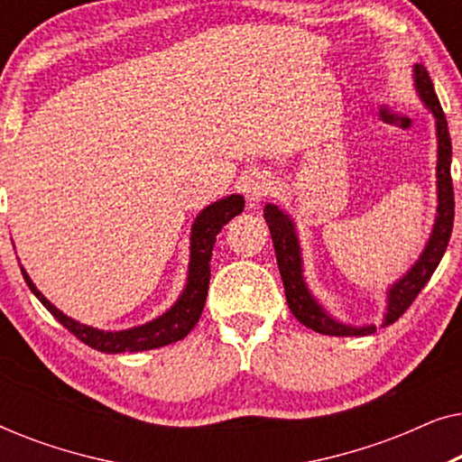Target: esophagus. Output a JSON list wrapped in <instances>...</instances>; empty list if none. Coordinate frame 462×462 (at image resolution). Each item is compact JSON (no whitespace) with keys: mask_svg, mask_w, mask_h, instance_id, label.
<instances>
[{"mask_svg":"<svg viewBox=\"0 0 462 462\" xmlns=\"http://www.w3.org/2000/svg\"><path fill=\"white\" fill-rule=\"evenodd\" d=\"M239 189H242L245 199H248V206L256 208L267 195L273 193L275 182L271 179V174L264 172V170H252V172L242 176Z\"/></svg>","mask_w":462,"mask_h":462,"instance_id":"34e87169","label":"esophagus"}]
</instances>
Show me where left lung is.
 Here are the masks:
<instances>
[{
	"label": "left lung",
	"mask_w": 462,
	"mask_h": 462,
	"mask_svg": "<svg viewBox=\"0 0 462 462\" xmlns=\"http://www.w3.org/2000/svg\"><path fill=\"white\" fill-rule=\"evenodd\" d=\"M412 79L414 90L422 100L435 119V136H438V166H435V187H438V208H435V223L429 236L425 248H422L420 256L416 263L403 273L400 280L391 283L387 288V309L383 313V324L389 326L395 319H400L403 311L412 305V300L419 296V292L425 288V283L431 280L433 271L444 256L452 236V223H454V189H452V176H450V163H452V143L450 132H448V122L441 105L438 100V94L433 90L431 78H429L427 69L419 65L412 67ZM264 220H267L271 239H273L277 267H280V275L283 282V290H286V300L290 311L302 326L311 328V330L319 334H328V337H365L376 330L374 324L364 326H351L334 318L321 302L315 299L311 288L307 286L305 271H302V250L299 231H296L294 218L288 212L280 210V206L267 204L264 206Z\"/></svg>",
	"instance_id": "left-lung-1"
}]
</instances>
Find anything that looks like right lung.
Wrapping results in <instances>:
<instances>
[{
	"label": "right lung",
	"mask_w": 462,
	"mask_h": 462,
	"mask_svg": "<svg viewBox=\"0 0 462 462\" xmlns=\"http://www.w3.org/2000/svg\"><path fill=\"white\" fill-rule=\"evenodd\" d=\"M244 195L231 193L223 199L212 201L206 206L191 225V237H189V267H187V283L179 294V299L170 309H166L155 319L147 324L125 328V330H100L86 324H79L78 319L69 318L56 309L46 296H43L31 280L27 271L21 264L23 277L27 282L31 292H33L43 307L67 328L73 332L81 343H86L92 349L103 353H136L160 349V346L172 345L176 340L185 338L193 330L204 311L208 283H210V258L214 250V242L220 229L229 223L233 217L244 212Z\"/></svg>",
	"instance_id": "obj_1"
}]
</instances>
